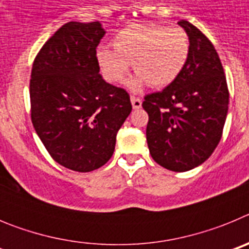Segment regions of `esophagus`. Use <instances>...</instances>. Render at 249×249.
<instances>
[{"instance_id": "34e87169", "label": "esophagus", "mask_w": 249, "mask_h": 249, "mask_svg": "<svg viewBox=\"0 0 249 249\" xmlns=\"http://www.w3.org/2000/svg\"><path fill=\"white\" fill-rule=\"evenodd\" d=\"M131 102H132V106H133V108L135 109L141 108V106H142V100L138 97H135V96H131Z\"/></svg>"}]
</instances>
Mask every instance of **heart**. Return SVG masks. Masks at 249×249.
<instances>
[{"label": "heart", "instance_id": "b5f03b06", "mask_svg": "<svg viewBox=\"0 0 249 249\" xmlns=\"http://www.w3.org/2000/svg\"><path fill=\"white\" fill-rule=\"evenodd\" d=\"M114 50L100 47L97 61L108 82L123 80L129 70L138 74L128 82L132 91L148 83L152 89H163L182 73L190 57V37L181 27L158 25H131L113 38Z\"/></svg>", "mask_w": 249, "mask_h": 249}]
</instances>
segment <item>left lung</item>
I'll return each mask as SVG.
<instances>
[{
    "label": "left lung",
    "instance_id": "left-lung-1",
    "mask_svg": "<svg viewBox=\"0 0 249 249\" xmlns=\"http://www.w3.org/2000/svg\"><path fill=\"white\" fill-rule=\"evenodd\" d=\"M190 57L177 80L144 96L149 153L160 166L186 172L202 164L218 146L230 92L218 53L210 39L186 19Z\"/></svg>",
    "mask_w": 249,
    "mask_h": 249
}]
</instances>
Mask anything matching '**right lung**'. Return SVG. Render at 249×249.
<instances>
[{
    "instance_id": "add662e5",
    "label": "right lung",
    "mask_w": 249,
    "mask_h": 249,
    "mask_svg": "<svg viewBox=\"0 0 249 249\" xmlns=\"http://www.w3.org/2000/svg\"><path fill=\"white\" fill-rule=\"evenodd\" d=\"M100 22H67L37 53L30 80L31 120L57 163L91 172L112 157L132 111L126 89L100 74Z\"/></svg>"
}]
</instances>
